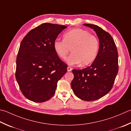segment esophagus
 Masks as SVG:
<instances>
[{"label":"esophagus","mask_w":131,"mask_h":131,"mask_svg":"<svg viewBox=\"0 0 131 131\" xmlns=\"http://www.w3.org/2000/svg\"><path fill=\"white\" fill-rule=\"evenodd\" d=\"M72 68H71V67H70V66H68V68H67V70L68 71H71V70H72Z\"/></svg>","instance_id":"esophagus-1"}]
</instances>
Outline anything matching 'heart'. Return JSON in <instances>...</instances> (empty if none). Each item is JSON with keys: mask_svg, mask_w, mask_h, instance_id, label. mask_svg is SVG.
Instances as JSON below:
<instances>
[{"mask_svg": "<svg viewBox=\"0 0 131 131\" xmlns=\"http://www.w3.org/2000/svg\"><path fill=\"white\" fill-rule=\"evenodd\" d=\"M63 39H56L53 43L54 49L59 57L65 60L70 49L72 54L68 58L70 65L81 63L88 65L96 58L99 50L97 38L88 31L81 28H74L65 32Z\"/></svg>", "mask_w": 131, "mask_h": 131, "instance_id": "obj_1", "label": "heart"}]
</instances>
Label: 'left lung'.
I'll return each instance as SVG.
<instances>
[{"label": "left lung", "instance_id": "obj_1", "mask_svg": "<svg viewBox=\"0 0 131 131\" xmlns=\"http://www.w3.org/2000/svg\"><path fill=\"white\" fill-rule=\"evenodd\" d=\"M93 29L99 41L98 54L91 66L72 70L71 86L75 95L83 101L101 98L112 88L118 72V53L113 38L98 25L83 24Z\"/></svg>", "mask_w": 131, "mask_h": 131}]
</instances>
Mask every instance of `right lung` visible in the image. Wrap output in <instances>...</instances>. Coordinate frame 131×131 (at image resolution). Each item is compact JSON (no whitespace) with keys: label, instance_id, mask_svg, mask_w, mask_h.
<instances>
[{"label":"right lung","instance_id":"right-lung-1","mask_svg":"<svg viewBox=\"0 0 131 131\" xmlns=\"http://www.w3.org/2000/svg\"><path fill=\"white\" fill-rule=\"evenodd\" d=\"M67 28L43 23L28 32L20 43L15 77L20 90L30 101L41 103L54 95L68 66L54 49L58 35Z\"/></svg>","mask_w":131,"mask_h":131}]
</instances>
